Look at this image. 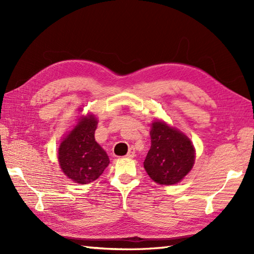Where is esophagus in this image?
I'll return each mask as SVG.
<instances>
[{
	"instance_id": "obj_1",
	"label": "esophagus",
	"mask_w": 254,
	"mask_h": 254,
	"mask_svg": "<svg viewBox=\"0 0 254 254\" xmlns=\"http://www.w3.org/2000/svg\"><path fill=\"white\" fill-rule=\"evenodd\" d=\"M134 156H135V149L131 148L130 150H128V153L127 154V158H133Z\"/></svg>"
}]
</instances>
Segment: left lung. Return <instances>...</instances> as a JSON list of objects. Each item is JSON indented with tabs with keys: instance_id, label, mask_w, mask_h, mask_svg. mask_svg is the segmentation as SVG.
Here are the masks:
<instances>
[{
	"instance_id": "obj_1",
	"label": "left lung",
	"mask_w": 254,
	"mask_h": 254,
	"mask_svg": "<svg viewBox=\"0 0 254 254\" xmlns=\"http://www.w3.org/2000/svg\"><path fill=\"white\" fill-rule=\"evenodd\" d=\"M150 149L144 168L161 186L180 182L194 165L195 150L187 135L163 121H155L150 130Z\"/></svg>"
}]
</instances>
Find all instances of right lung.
Instances as JSON below:
<instances>
[{
  "label": "right lung",
  "instance_id": "right-lung-1",
  "mask_svg": "<svg viewBox=\"0 0 254 254\" xmlns=\"http://www.w3.org/2000/svg\"><path fill=\"white\" fill-rule=\"evenodd\" d=\"M97 123L93 115L83 117L59 147V165L64 175L78 185L98 179L110 163L107 153L95 141Z\"/></svg>",
  "mask_w": 254,
  "mask_h": 254
}]
</instances>
